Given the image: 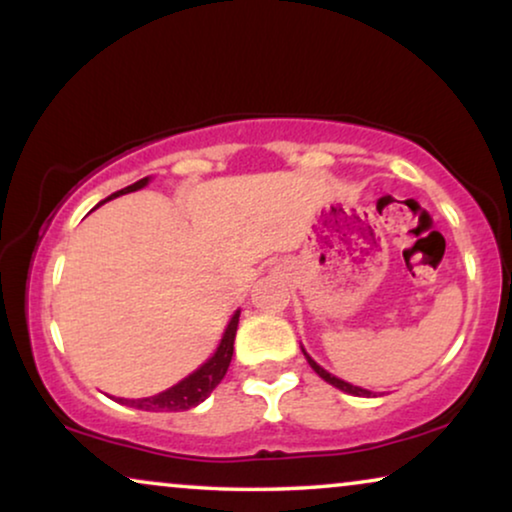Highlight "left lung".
I'll list each match as a JSON object with an SVG mask.
<instances>
[{"mask_svg":"<svg viewBox=\"0 0 512 512\" xmlns=\"http://www.w3.org/2000/svg\"><path fill=\"white\" fill-rule=\"evenodd\" d=\"M303 354H305L307 363H310V366H312L314 373H317V375L321 377V380H326L328 384H333V387H338L340 391H347V394H352V396H366V398H370V394H373V391H368V389H361V387H354V384H349V382H345V380H340V377H335V375H331V373H326V370L321 368L319 363L314 361L312 356L305 352V349H303Z\"/></svg>","mask_w":512,"mask_h":512,"instance_id":"1","label":"left lung"}]
</instances>
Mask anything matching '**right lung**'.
<instances>
[{"label":"right lung","instance_id":"right-lung-1","mask_svg":"<svg viewBox=\"0 0 512 512\" xmlns=\"http://www.w3.org/2000/svg\"><path fill=\"white\" fill-rule=\"evenodd\" d=\"M146 184H149V177L139 179L132 186L123 188V191L109 195L107 200L118 198V195H125V193H132V191H139V188H144ZM237 324H240V310H237L233 314V319L228 321L226 333H223L216 352L209 356V359L202 363L195 373L184 377L179 384L160 391V394H156V396L116 398V401L128 405V408H137V410H146V412H181V410H191V408H195V405H200L216 389V384L223 380V375H226L230 359H233V342H235Z\"/></svg>","mask_w":512,"mask_h":512}]
</instances>
